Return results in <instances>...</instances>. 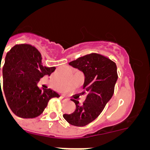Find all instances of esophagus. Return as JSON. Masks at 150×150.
<instances>
[{
	"instance_id": "obj_1",
	"label": "esophagus",
	"mask_w": 150,
	"mask_h": 150,
	"mask_svg": "<svg viewBox=\"0 0 150 150\" xmlns=\"http://www.w3.org/2000/svg\"><path fill=\"white\" fill-rule=\"evenodd\" d=\"M62 98L64 99V100H67L68 98H65V97H62Z\"/></svg>"
}]
</instances>
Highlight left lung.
I'll list each match as a JSON object with an SVG mask.
<instances>
[{"label":"left lung","mask_w":150,"mask_h":150,"mask_svg":"<svg viewBox=\"0 0 150 150\" xmlns=\"http://www.w3.org/2000/svg\"><path fill=\"white\" fill-rule=\"evenodd\" d=\"M69 64L84 74L83 88L88 91V95L83 105L71 99L76 110L71 114H64L63 117L74 126H85L100 114L112 98L118 79L117 68L113 61L98 53L79 57Z\"/></svg>","instance_id":"1"}]
</instances>
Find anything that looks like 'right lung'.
Segmentation results:
<instances>
[{
    "instance_id": "add662e5",
    "label": "right lung",
    "mask_w": 150,
    "mask_h": 150,
    "mask_svg": "<svg viewBox=\"0 0 150 150\" xmlns=\"http://www.w3.org/2000/svg\"><path fill=\"white\" fill-rule=\"evenodd\" d=\"M41 60L40 52L30 44L16 45L6 55L2 90L0 80V97L6 98L12 112L18 117H38L50 99L60 97L53 90H41L38 86L40 78L50 76L55 70V67H43Z\"/></svg>"
}]
</instances>
